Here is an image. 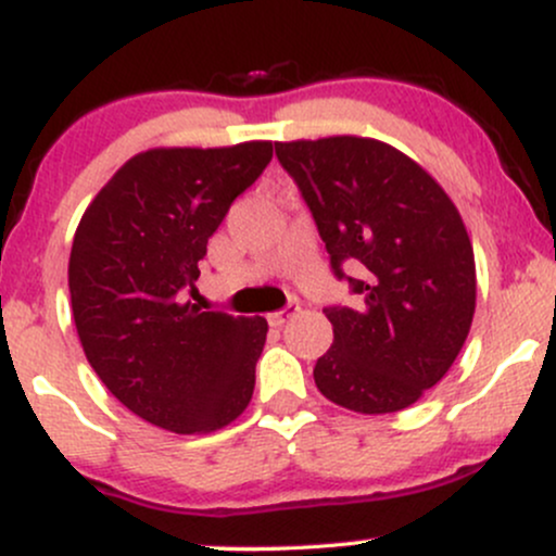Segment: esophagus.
<instances>
[{"mask_svg": "<svg viewBox=\"0 0 556 556\" xmlns=\"http://www.w3.org/2000/svg\"><path fill=\"white\" fill-rule=\"evenodd\" d=\"M298 311H300V305H287V308L277 311V314H269V324H271L274 329L285 327V324L290 321V318H295V316H298Z\"/></svg>", "mask_w": 556, "mask_h": 556, "instance_id": "obj_1", "label": "esophagus"}]
</instances>
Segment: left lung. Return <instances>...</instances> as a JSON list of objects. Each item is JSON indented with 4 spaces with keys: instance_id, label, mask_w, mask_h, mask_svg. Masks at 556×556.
Segmentation results:
<instances>
[{
    "instance_id": "8db88e82",
    "label": "left lung",
    "mask_w": 556,
    "mask_h": 556,
    "mask_svg": "<svg viewBox=\"0 0 556 556\" xmlns=\"http://www.w3.org/2000/svg\"><path fill=\"white\" fill-rule=\"evenodd\" d=\"M358 305H327L334 342L316 361L324 397L397 413L450 371L476 311L473 245L450 195L424 167L374 138L274 143ZM353 263L362 279L341 266Z\"/></svg>"
}]
</instances>
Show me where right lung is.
Returning <instances> with one entry per match:
<instances>
[{
    "instance_id": "right-lung-1",
    "label": "right lung",
    "mask_w": 556,
    "mask_h": 556,
    "mask_svg": "<svg viewBox=\"0 0 556 556\" xmlns=\"http://www.w3.org/2000/svg\"><path fill=\"white\" fill-rule=\"evenodd\" d=\"M269 140L132 156L83 214L70 300L83 353L127 410L175 433L232 424L256 387L266 318L201 311L206 242L271 162Z\"/></svg>"
}]
</instances>
